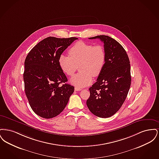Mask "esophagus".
<instances>
[{"label": "esophagus", "mask_w": 159, "mask_h": 159, "mask_svg": "<svg viewBox=\"0 0 159 159\" xmlns=\"http://www.w3.org/2000/svg\"><path fill=\"white\" fill-rule=\"evenodd\" d=\"M75 91H81V90H82V88L76 86V87H75Z\"/></svg>", "instance_id": "1"}]
</instances>
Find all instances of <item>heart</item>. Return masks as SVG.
I'll use <instances>...</instances> for the list:
<instances>
[{
    "instance_id": "heart-1",
    "label": "heart",
    "mask_w": 159,
    "mask_h": 159,
    "mask_svg": "<svg viewBox=\"0 0 159 159\" xmlns=\"http://www.w3.org/2000/svg\"><path fill=\"white\" fill-rule=\"evenodd\" d=\"M69 56L61 55L59 65L62 71L68 76H73L79 66V73L72 77L70 82L82 88L91 84L93 77H98L106 63V53L102 45L93 46L79 41L68 51Z\"/></svg>"
}]
</instances>
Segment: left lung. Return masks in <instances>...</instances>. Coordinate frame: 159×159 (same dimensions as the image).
<instances>
[{
  "mask_svg": "<svg viewBox=\"0 0 159 159\" xmlns=\"http://www.w3.org/2000/svg\"><path fill=\"white\" fill-rule=\"evenodd\" d=\"M89 39L104 42L106 59L97 82L89 88L86 104L92 113L107 118L120 108L128 95L131 83L130 61L125 49L113 38L100 35Z\"/></svg>",
  "mask_w": 159,
  "mask_h": 159,
  "instance_id": "8db88e82",
  "label": "left lung"
}]
</instances>
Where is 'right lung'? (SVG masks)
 I'll return each mask as SVG.
<instances>
[{"mask_svg": "<svg viewBox=\"0 0 159 159\" xmlns=\"http://www.w3.org/2000/svg\"><path fill=\"white\" fill-rule=\"evenodd\" d=\"M77 38L48 37L28 53L24 62L23 78L25 95L33 111L51 119L63 111L75 87L68 81L59 65L62 53Z\"/></svg>", "mask_w": 159, "mask_h": 159, "instance_id": "1", "label": "right lung"}]
</instances>
